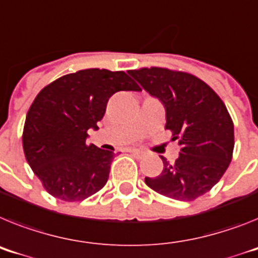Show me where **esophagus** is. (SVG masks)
<instances>
[{"instance_id":"obj_1","label":"esophagus","mask_w":258,"mask_h":258,"mask_svg":"<svg viewBox=\"0 0 258 258\" xmlns=\"http://www.w3.org/2000/svg\"><path fill=\"white\" fill-rule=\"evenodd\" d=\"M129 153L133 154L134 156H137V158H142V156H145V151L142 150H138V149H129Z\"/></svg>"}]
</instances>
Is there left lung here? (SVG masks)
<instances>
[{
  "label": "left lung",
  "instance_id": "8db88e82",
  "mask_svg": "<svg viewBox=\"0 0 258 258\" xmlns=\"http://www.w3.org/2000/svg\"><path fill=\"white\" fill-rule=\"evenodd\" d=\"M150 95L166 107V129L180 145L175 163L162 156V173L146 177L153 190L177 201H193L208 193L230 166L234 122L223 100L198 77L167 68L129 70Z\"/></svg>",
  "mask_w": 258,
  "mask_h": 258
}]
</instances>
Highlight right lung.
Wrapping results in <instances>:
<instances>
[{
    "mask_svg": "<svg viewBox=\"0 0 258 258\" xmlns=\"http://www.w3.org/2000/svg\"><path fill=\"white\" fill-rule=\"evenodd\" d=\"M141 91L125 72L86 69L60 77L36 95L26 116L23 151L44 189L62 201H82L109 176L113 151L87 144L114 92Z\"/></svg>",
    "mask_w": 258,
    "mask_h": 258,
    "instance_id": "right-lung-1",
    "label": "right lung"
}]
</instances>
